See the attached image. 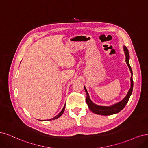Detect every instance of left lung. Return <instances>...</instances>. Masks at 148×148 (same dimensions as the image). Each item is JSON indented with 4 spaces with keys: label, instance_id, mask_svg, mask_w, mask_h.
Returning a JSON list of instances; mask_svg holds the SVG:
<instances>
[{
    "label": "left lung",
    "instance_id": "obj_1",
    "mask_svg": "<svg viewBox=\"0 0 148 148\" xmlns=\"http://www.w3.org/2000/svg\"><path fill=\"white\" fill-rule=\"evenodd\" d=\"M123 50H124L125 57H126V59H125L126 63H127V66H128V68H129L130 73L132 74V76L130 78L131 87L129 90V91L128 92L126 97L123 98L121 101L115 104H113V105L110 106H105L97 105V104H95V103H93L89 97V95H88V93L87 92V90L86 88L84 87L85 91V92H86V94H87V98H86L87 104H88L90 110L92 111L93 113L99 114V115H103V116L112 115V114L118 113L119 112H120L121 110H122L128 101V99H129L132 93L133 87V78H132L133 72H132V68H131L130 64H129V59H130L129 53H128V50L125 46H123Z\"/></svg>",
    "mask_w": 148,
    "mask_h": 148
}]
</instances>
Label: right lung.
Segmentation results:
<instances>
[{
    "label": "right lung",
    "instance_id": "add662e5",
    "mask_svg": "<svg viewBox=\"0 0 148 148\" xmlns=\"http://www.w3.org/2000/svg\"><path fill=\"white\" fill-rule=\"evenodd\" d=\"M65 106L66 105H64V106L63 107V109H62L61 110V111L58 114V115L57 116H56L55 117H53V118H52V119H49V120H47V121H51V120H55V119H58V117H60L62 114H63V113L64 112V109H65Z\"/></svg>",
    "mask_w": 148,
    "mask_h": 148
}]
</instances>
